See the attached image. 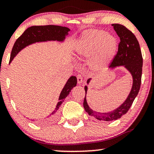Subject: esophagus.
Returning a JSON list of instances; mask_svg holds the SVG:
<instances>
[{
	"instance_id": "esophagus-1",
	"label": "esophagus",
	"mask_w": 154,
	"mask_h": 154,
	"mask_svg": "<svg viewBox=\"0 0 154 154\" xmlns=\"http://www.w3.org/2000/svg\"><path fill=\"white\" fill-rule=\"evenodd\" d=\"M77 79L78 84H82V82H83V80H82V77L81 75H77Z\"/></svg>"
}]
</instances>
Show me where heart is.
<instances>
[{
	"label": "heart",
	"mask_w": 154,
	"mask_h": 154,
	"mask_svg": "<svg viewBox=\"0 0 154 154\" xmlns=\"http://www.w3.org/2000/svg\"><path fill=\"white\" fill-rule=\"evenodd\" d=\"M75 54L80 58L88 59V67L95 73L106 70L117 53L115 37L102 29H88L78 37Z\"/></svg>",
	"instance_id": "heart-1"
}]
</instances>
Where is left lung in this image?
<instances>
[{
    "label": "left lung",
    "instance_id": "obj_1",
    "mask_svg": "<svg viewBox=\"0 0 154 154\" xmlns=\"http://www.w3.org/2000/svg\"><path fill=\"white\" fill-rule=\"evenodd\" d=\"M112 26L119 37L121 42L119 45L117 54L110 65L109 70H113L119 67H123L131 75L133 78V84L128 96L119 107L110 112H98L93 110L87 103L86 94L88 91V85L90 84L91 79H88L86 81L87 85L84 86L86 92L83 104L84 109L88 115L99 121H104L116 120L127 113L139 93L142 72L143 59L142 52L139 42L135 35L126 27L119 23H113Z\"/></svg>",
    "mask_w": 154,
    "mask_h": 154
}]
</instances>
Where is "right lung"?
Returning a JSON list of instances; mask_svg holds the SVG:
<instances>
[{
  "instance_id": "right-lung-1",
  "label": "right lung",
  "mask_w": 154,
  "mask_h": 154,
  "mask_svg": "<svg viewBox=\"0 0 154 154\" xmlns=\"http://www.w3.org/2000/svg\"><path fill=\"white\" fill-rule=\"evenodd\" d=\"M70 29L60 26L49 25V26H33L26 30L23 34L16 40L12 47L11 55H10V63L12 61L14 58L20 51L29 45L35 43L56 42H64L66 36L69 34ZM77 77L71 76L67 80L64 87L60 92L58 102L54 111L50 114L42 119H33L32 121H39L41 123H50L54 121L58 116V110L63 102L68 96L71 90L77 85Z\"/></svg>"
}]
</instances>
